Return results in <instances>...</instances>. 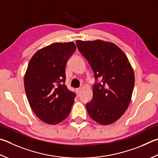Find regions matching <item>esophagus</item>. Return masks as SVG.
Returning <instances> with one entry per match:
<instances>
[{"instance_id": "esophagus-1", "label": "esophagus", "mask_w": 158, "mask_h": 158, "mask_svg": "<svg viewBox=\"0 0 158 158\" xmlns=\"http://www.w3.org/2000/svg\"><path fill=\"white\" fill-rule=\"evenodd\" d=\"M76 90H77V94H78V95H79V94H80V93H81V88H77Z\"/></svg>"}]
</instances>
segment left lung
<instances>
[{
  "label": "left lung",
  "instance_id": "1",
  "mask_svg": "<svg viewBox=\"0 0 158 158\" xmlns=\"http://www.w3.org/2000/svg\"><path fill=\"white\" fill-rule=\"evenodd\" d=\"M80 52L88 60L95 79L93 97L86 104L92 119L102 125L117 121L127 110L133 94L135 75L127 56L113 43L97 39L77 41Z\"/></svg>",
  "mask_w": 158,
  "mask_h": 158
}]
</instances>
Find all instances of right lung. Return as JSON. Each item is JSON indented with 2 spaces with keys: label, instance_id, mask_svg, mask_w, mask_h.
I'll return each instance as SVG.
<instances>
[{
  "label": "right lung",
  "instance_id": "obj_1",
  "mask_svg": "<svg viewBox=\"0 0 158 158\" xmlns=\"http://www.w3.org/2000/svg\"><path fill=\"white\" fill-rule=\"evenodd\" d=\"M76 50L74 43H54L39 50L30 60L24 77L25 93L36 115L48 124L66 118L75 94L65 82V65Z\"/></svg>",
  "mask_w": 158,
  "mask_h": 158
}]
</instances>
